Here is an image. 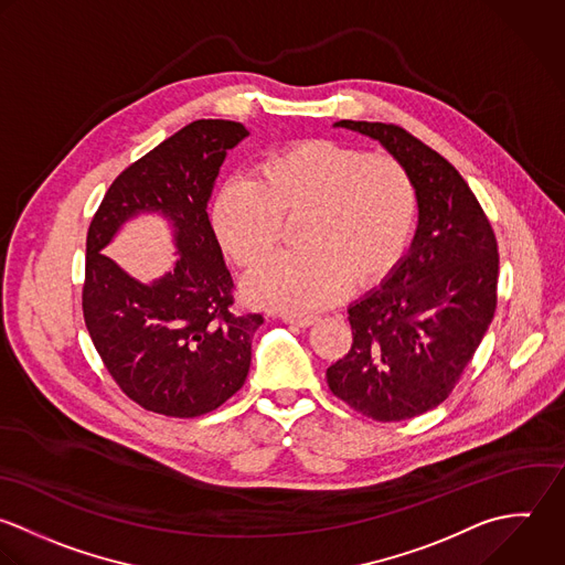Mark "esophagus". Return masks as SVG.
<instances>
[{
	"instance_id": "1",
	"label": "esophagus",
	"mask_w": 565,
	"mask_h": 565,
	"mask_svg": "<svg viewBox=\"0 0 565 565\" xmlns=\"http://www.w3.org/2000/svg\"><path fill=\"white\" fill-rule=\"evenodd\" d=\"M286 323L297 326V328H310L315 321H319L317 315H301V317H284Z\"/></svg>"
}]
</instances>
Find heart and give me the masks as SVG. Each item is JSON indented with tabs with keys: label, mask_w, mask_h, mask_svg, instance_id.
<instances>
[{
	"label": "heart",
	"mask_w": 565,
	"mask_h": 565,
	"mask_svg": "<svg viewBox=\"0 0 565 565\" xmlns=\"http://www.w3.org/2000/svg\"><path fill=\"white\" fill-rule=\"evenodd\" d=\"M418 215L407 167L334 140H299L266 153L253 178H231L213 204V226L242 268L270 257L281 222L297 220L299 250L275 257L246 279L266 308L306 312L365 288L403 259Z\"/></svg>",
	"instance_id": "heart-1"
}]
</instances>
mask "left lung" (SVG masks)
Segmentation results:
<instances>
[{
  "label": "left lung",
  "mask_w": 565,
  "mask_h": 565,
  "mask_svg": "<svg viewBox=\"0 0 565 565\" xmlns=\"http://www.w3.org/2000/svg\"><path fill=\"white\" fill-rule=\"evenodd\" d=\"M334 125L379 140L418 193L409 253L348 308L352 348L326 372L332 394L354 412L401 423L445 403L482 343L498 306V239L458 169L407 129Z\"/></svg>",
  "instance_id": "obj_1"
}]
</instances>
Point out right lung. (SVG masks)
Instances as JSON below:
<instances>
[{
	"label": "right lung",
	"mask_w": 565,
	"mask_h": 565,
	"mask_svg": "<svg viewBox=\"0 0 565 565\" xmlns=\"http://www.w3.org/2000/svg\"><path fill=\"white\" fill-rule=\"evenodd\" d=\"M246 136L235 120L189 122L131 162L89 222L83 319L109 376L147 412L209 414L248 376L264 317L235 310V286L206 213L226 151ZM153 210L172 222L179 259L158 282L140 285L99 250L129 216Z\"/></svg>",
	"instance_id": "1"
}]
</instances>
